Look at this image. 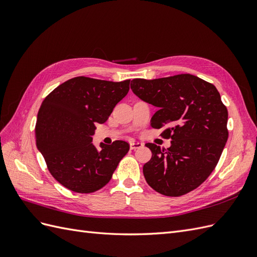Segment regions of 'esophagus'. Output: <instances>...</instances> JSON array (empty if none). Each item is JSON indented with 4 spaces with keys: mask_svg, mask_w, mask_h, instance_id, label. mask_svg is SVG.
I'll list each match as a JSON object with an SVG mask.
<instances>
[{
    "mask_svg": "<svg viewBox=\"0 0 257 257\" xmlns=\"http://www.w3.org/2000/svg\"><path fill=\"white\" fill-rule=\"evenodd\" d=\"M144 147V144L143 143H138V142H132L130 144V148L131 150H136V149H139V148H143Z\"/></svg>",
    "mask_w": 257,
    "mask_h": 257,
    "instance_id": "esophagus-1",
    "label": "esophagus"
}]
</instances>
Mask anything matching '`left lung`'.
<instances>
[{"mask_svg": "<svg viewBox=\"0 0 257 257\" xmlns=\"http://www.w3.org/2000/svg\"><path fill=\"white\" fill-rule=\"evenodd\" d=\"M131 89L158 108L151 126H167L161 135L172 138L167 149L146 144L152 152L143 168L147 183L166 196L196 189L213 172L228 138V112L219 91L191 74L133 79Z\"/></svg>", "mask_w": 257, "mask_h": 257, "instance_id": "obj_1", "label": "left lung"}]
</instances>
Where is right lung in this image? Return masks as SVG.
I'll return each mask as SVG.
<instances>
[{
    "mask_svg": "<svg viewBox=\"0 0 257 257\" xmlns=\"http://www.w3.org/2000/svg\"><path fill=\"white\" fill-rule=\"evenodd\" d=\"M130 80L113 82L75 77L44 99L37 113L36 147L50 174L66 189L92 193L111 179L130 145L92 144L96 123L103 124L127 94Z\"/></svg>",
    "mask_w": 257,
    "mask_h": 257,
    "instance_id": "1",
    "label": "right lung"
}]
</instances>
